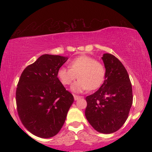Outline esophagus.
Here are the masks:
<instances>
[{"label":"esophagus","mask_w":152,"mask_h":152,"mask_svg":"<svg viewBox=\"0 0 152 152\" xmlns=\"http://www.w3.org/2000/svg\"><path fill=\"white\" fill-rule=\"evenodd\" d=\"M74 100H78V99L81 98V96H77V95H74Z\"/></svg>","instance_id":"1"}]
</instances>
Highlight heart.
Listing matches in <instances>:
<instances>
[{
	"instance_id": "b5f03b06",
	"label": "heart",
	"mask_w": 152,
	"mask_h": 152,
	"mask_svg": "<svg viewBox=\"0 0 152 152\" xmlns=\"http://www.w3.org/2000/svg\"><path fill=\"white\" fill-rule=\"evenodd\" d=\"M69 68L61 67L57 72L59 81L64 86H69L78 78L71 87L75 92H82L99 88L105 78L106 71L101 62L88 56H80L71 61Z\"/></svg>"
}]
</instances>
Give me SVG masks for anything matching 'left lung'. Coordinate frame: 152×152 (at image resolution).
Listing matches in <instances>:
<instances>
[{
    "instance_id": "left-lung-1",
    "label": "left lung",
    "mask_w": 152,
    "mask_h": 152,
    "mask_svg": "<svg viewBox=\"0 0 152 152\" xmlns=\"http://www.w3.org/2000/svg\"><path fill=\"white\" fill-rule=\"evenodd\" d=\"M105 80L99 89L86 96V119L102 134H111L123 126L133 103L132 86L123 64L114 55L104 53Z\"/></svg>"
}]
</instances>
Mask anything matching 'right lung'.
<instances>
[{"instance_id":"1","label":"right lung","mask_w":152,"mask_h":152,"mask_svg":"<svg viewBox=\"0 0 152 152\" xmlns=\"http://www.w3.org/2000/svg\"><path fill=\"white\" fill-rule=\"evenodd\" d=\"M67 57L44 54L20 75L15 100L23 125L36 137L47 139L58 133L74 96L57 77Z\"/></svg>"}]
</instances>
